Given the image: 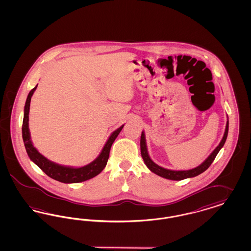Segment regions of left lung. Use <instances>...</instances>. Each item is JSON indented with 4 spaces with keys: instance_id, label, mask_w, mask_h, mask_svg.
I'll return each mask as SVG.
<instances>
[{
    "instance_id": "1",
    "label": "left lung",
    "mask_w": 251,
    "mask_h": 251,
    "mask_svg": "<svg viewBox=\"0 0 251 251\" xmlns=\"http://www.w3.org/2000/svg\"><path fill=\"white\" fill-rule=\"evenodd\" d=\"M227 131H228V120H227V124H226V129L225 132L223 135L222 140L220 141L219 145L215 149V151L208 156V158L203 162L202 164H201L199 167L192 168L189 170H171V169H167L164 167L158 166L155 164L149 155L148 152V149H147V143H146V137H145V132L142 131L141 133V139H140V149H141V155L143 158L144 163L145 165L148 167V168L155 173L156 175L163 177L165 179H172V180H180V179H187V178H193L196 177L200 174H201L206 169H208V167L212 165V163L214 162L215 157L217 155V153L219 152V151L222 149V147L224 146V144L226 142L227 139Z\"/></svg>"
}]
</instances>
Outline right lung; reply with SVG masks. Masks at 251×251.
Masks as SVG:
<instances>
[{
	"label": "right lung",
	"instance_id": "obj_1",
	"mask_svg": "<svg viewBox=\"0 0 251 251\" xmlns=\"http://www.w3.org/2000/svg\"><path fill=\"white\" fill-rule=\"evenodd\" d=\"M36 87H34L28 94L25 106H24V122H23V139L24 146L27 151V154L31 161H33L37 167H39L50 178L58 180L64 183H77L82 182L87 179H92L99 175L107 164L108 158L112 144L118 137L123 126H120L119 129L113 131L108 138L107 142L104 145L100 155L96 158L93 162L82 167H66L61 166L54 162L48 160L46 157L40 154L38 151L34 147L31 140V135L29 131V111L31 98L34 94Z\"/></svg>",
	"mask_w": 251,
	"mask_h": 251
}]
</instances>
